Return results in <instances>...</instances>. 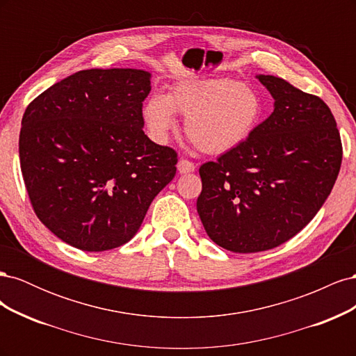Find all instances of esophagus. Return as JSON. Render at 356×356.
<instances>
[{
    "label": "esophagus",
    "instance_id": "obj_1",
    "mask_svg": "<svg viewBox=\"0 0 356 356\" xmlns=\"http://www.w3.org/2000/svg\"><path fill=\"white\" fill-rule=\"evenodd\" d=\"M177 168H178L179 174H190V172H195V170H196L195 163H193V161L184 160V159H181V160L178 161Z\"/></svg>",
    "mask_w": 356,
    "mask_h": 356
}]
</instances>
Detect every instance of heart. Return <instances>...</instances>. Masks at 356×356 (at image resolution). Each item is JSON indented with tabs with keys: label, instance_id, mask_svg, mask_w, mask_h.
I'll use <instances>...</instances> for the list:
<instances>
[{
	"label": "heart",
	"instance_id": "obj_1",
	"mask_svg": "<svg viewBox=\"0 0 356 356\" xmlns=\"http://www.w3.org/2000/svg\"><path fill=\"white\" fill-rule=\"evenodd\" d=\"M260 93L229 77L190 79L177 83L168 95L147 99L143 117L156 143L165 144L177 129V115L186 117V134L203 153L221 156L239 148L261 123Z\"/></svg>",
	"mask_w": 356,
	"mask_h": 356
}]
</instances>
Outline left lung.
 Listing matches in <instances>:
<instances>
[{"instance_id": "left-lung-1", "label": "left lung", "mask_w": 356, "mask_h": 356, "mask_svg": "<svg viewBox=\"0 0 356 356\" xmlns=\"http://www.w3.org/2000/svg\"><path fill=\"white\" fill-rule=\"evenodd\" d=\"M255 77L275 99L273 113L239 148L199 169L203 227L241 254L272 250L306 227L330 196L343 154L324 101L275 75Z\"/></svg>"}]
</instances>
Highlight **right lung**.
<instances>
[{
  "mask_svg": "<svg viewBox=\"0 0 356 356\" xmlns=\"http://www.w3.org/2000/svg\"><path fill=\"white\" fill-rule=\"evenodd\" d=\"M152 72L84 70L32 101L19 136L20 169L37 217L88 252L131 241L177 172V153L144 131Z\"/></svg>",
  "mask_w": 356,
  "mask_h": 356,
  "instance_id": "obj_1",
  "label": "right lung"
}]
</instances>
